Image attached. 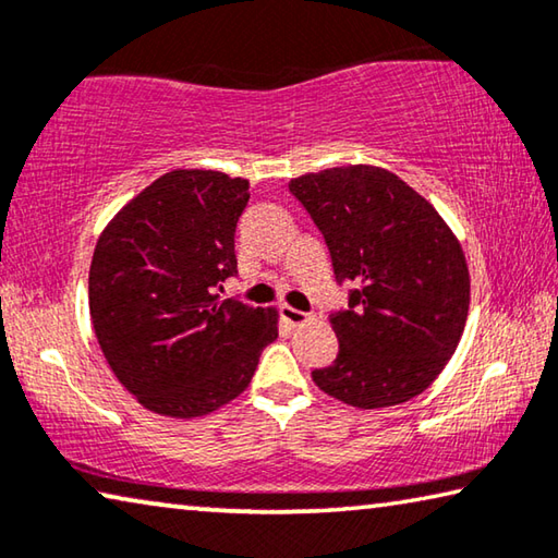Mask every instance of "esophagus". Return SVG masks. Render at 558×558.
Segmentation results:
<instances>
[{
  "mask_svg": "<svg viewBox=\"0 0 558 558\" xmlns=\"http://www.w3.org/2000/svg\"><path fill=\"white\" fill-rule=\"evenodd\" d=\"M280 317H282V323H288L290 327H302L305 323H310V319H313V315L302 313V310H295L290 305L280 307Z\"/></svg>",
  "mask_w": 558,
  "mask_h": 558,
  "instance_id": "34e87169",
  "label": "esophagus"
}]
</instances>
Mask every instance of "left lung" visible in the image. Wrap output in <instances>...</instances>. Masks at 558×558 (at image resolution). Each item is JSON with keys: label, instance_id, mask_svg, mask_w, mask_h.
I'll use <instances>...</instances> for the list:
<instances>
[{"label": "left lung", "instance_id": "8db88e82", "mask_svg": "<svg viewBox=\"0 0 558 558\" xmlns=\"http://www.w3.org/2000/svg\"><path fill=\"white\" fill-rule=\"evenodd\" d=\"M325 235L344 310L329 315L339 354L313 381L356 409L426 391L456 352L470 276L456 235L418 192L381 167H332L290 179Z\"/></svg>", "mask_w": 558, "mask_h": 558}]
</instances>
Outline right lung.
<instances>
[{
	"instance_id": "obj_1",
	"label": "right lung",
	"mask_w": 558,
	"mask_h": 558,
	"mask_svg": "<svg viewBox=\"0 0 558 558\" xmlns=\"http://www.w3.org/2000/svg\"><path fill=\"white\" fill-rule=\"evenodd\" d=\"M248 182L174 169L122 206L88 276L90 319L118 381L145 409L196 418L233 401L278 337L276 310L221 300L235 276Z\"/></svg>"
}]
</instances>
